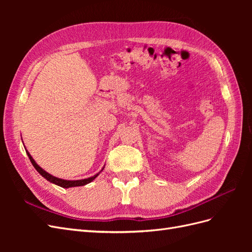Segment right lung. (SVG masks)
<instances>
[{
  "label": "right lung",
  "mask_w": 252,
  "mask_h": 252,
  "mask_svg": "<svg viewBox=\"0 0 252 252\" xmlns=\"http://www.w3.org/2000/svg\"><path fill=\"white\" fill-rule=\"evenodd\" d=\"M26 152H27V156H28V158H29V159H30V162H32V164L33 165V167H34V168L36 169V171L39 172V173L42 175V177H44V178L46 179L47 181H49V182L53 183V184H56V185L61 186V187H63V188L77 187V186H84V185L88 184V183L93 182V181L97 177V175L100 174V172H98L97 174L94 175V177L88 178V179H84V180H78V181H67V180H63V179H59V178H56V177H53V175L49 174L48 172H46V171H45L44 169H42L41 167L35 163V161H34V159L32 158V157L29 155V152H28V151H26ZM102 170H103V169H102Z\"/></svg>",
  "instance_id": "add662e5"
}]
</instances>
